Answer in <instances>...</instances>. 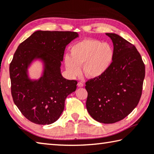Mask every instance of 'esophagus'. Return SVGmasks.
<instances>
[{
  "instance_id": "esophagus-1",
  "label": "esophagus",
  "mask_w": 154,
  "mask_h": 154,
  "mask_svg": "<svg viewBox=\"0 0 154 154\" xmlns=\"http://www.w3.org/2000/svg\"><path fill=\"white\" fill-rule=\"evenodd\" d=\"M77 86H79V87H83V86H84V83H83V82H78Z\"/></svg>"
}]
</instances>
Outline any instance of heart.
I'll use <instances>...</instances> for the list:
<instances>
[{
	"mask_svg": "<svg viewBox=\"0 0 154 154\" xmlns=\"http://www.w3.org/2000/svg\"><path fill=\"white\" fill-rule=\"evenodd\" d=\"M70 51V56L66 55L64 58V64L72 77L80 75V66L83 65V71L86 77H99L108 69L113 57V51L108 44L90 39L75 44Z\"/></svg>",
	"mask_w": 154,
	"mask_h": 154,
	"instance_id": "heart-1",
	"label": "heart"
}]
</instances>
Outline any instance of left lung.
Returning <instances> with one entry per match:
<instances>
[{
  "label": "left lung",
  "instance_id": "obj_1",
  "mask_svg": "<svg viewBox=\"0 0 154 154\" xmlns=\"http://www.w3.org/2000/svg\"><path fill=\"white\" fill-rule=\"evenodd\" d=\"M114 45L112 62L104 73L86 82V108L95 121L114 123L129 115L142 94L145 66L136 46L106 33Z\"/></svg>",
  "mask_w": 154,
  "mask_h": 154
}]
</instances>
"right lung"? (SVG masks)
I'll return each instance as SVG.
<instances>
[{"mask_svg":"<svg viewBox=\"0 0 154 154\" xmlns=\"http://www.w3.org/2000/svg\"><path fill=\"white\" fill-rule=\"evenodd\" d=\"M77 37L73 31H37L20 44L14 53L9 65L12 98L32 123H54L64 110L66 98L76 90L77 82L63 77L60 66L66 46ZM34 59L43 61L45 70L42 77L31 81L27 68Z\"/></svg>","mask_w":154,"mask_h":154,"instance_id":"add662e5","label":"right lung"}]
</instances>
